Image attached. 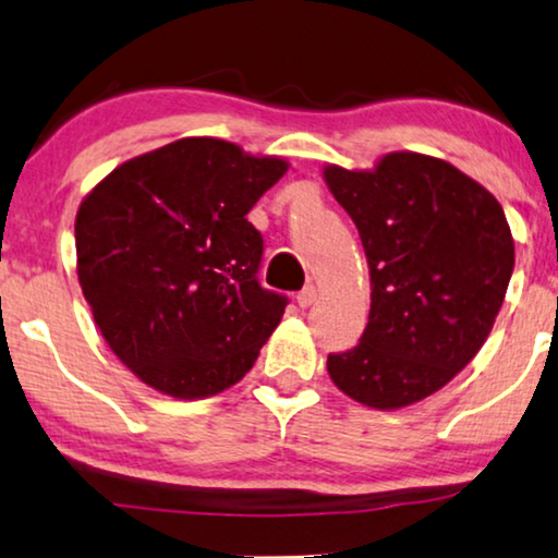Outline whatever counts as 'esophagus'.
Returning a JSON list of instances; mask_svg holds the SVG:
<instances>
[{"mask_svg": "<svg viewBox=\"0 0 558 558\" xmlns=\"http://www.w3.org/2000/svg\"><path fill=\"white\" fill-rule=\"evenodd\" d=\"M315 302H317V287L315 284H307L300 294H296V304H300L302 310L312 307V304H315Z\"/></svg>", "mask_w": 558, "mask_h": 558, "instance_id": "1", "label": "esophagus"}]
</instances>
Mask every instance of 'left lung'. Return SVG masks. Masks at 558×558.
Listing matches in <instances>:
<instances>
[{
  "label": "left lung",
  "instance_id": "1",
  "mask_svg": "<svg viewBox=\"0 0 558 558\" xmlns=\"http://www.w3.org/2000/svg\"><path fill=\"white\" fill-rule=\"evenodd\" d=\"M323 178L371 274L363 338L327 355V373L363 407H411L447 386L493 330L515 264L506 213L490 190L418 151H391L373 170L327 165Z\"/></svg>",
  "mask_w": 558,
  "mask_h": 558
}]
</instances>
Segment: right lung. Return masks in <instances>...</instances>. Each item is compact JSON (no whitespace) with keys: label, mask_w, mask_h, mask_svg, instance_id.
<instances>
[{"label":"right lung","mask_w":558,"mask_h":558,"mask_svg":"<svg viewBox=\"0 0 558 558\" xmlns=\"http://www.w3.org/2000/svg\"><path fill=\"white\" fill-rule=\"evenodd\" d=\"M287 170L281 157L185 136L126 159L83 197L78 284L142 384L208 399L256 363L287 296L258 284L264 239L246 216Z\"/></svg>","instance_id":"add662e5"}]
</instances>
